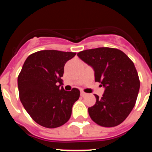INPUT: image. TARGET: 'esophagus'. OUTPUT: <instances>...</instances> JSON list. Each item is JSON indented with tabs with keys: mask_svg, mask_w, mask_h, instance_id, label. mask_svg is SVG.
I'll list each match as a JSON object with an SVG mask.
<instances>
[{
	"mask_svg": "<svg viewBox=\"0 0 152 152\" xmlns=\"http://www.w3.org/2000/svg\"><path fill=\"white\" fill-rule=\"evenodd\" d=\"M87 94H86L84 91H80V96H85Z\"/></svg>",
	"mask_w": 152,
	"mask_h": 152,
	"instance_id": "obj_1",
	"label": "esophagus"
}]
</instances>
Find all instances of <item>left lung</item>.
I'll use <instances>...</instances> for the list:
<instances>
[{"mask_svg":"<svg viewBox=\"0 0 152 152\" xmlns=\"http://www.w3.org/2000/svg\"><path fill=\"white\" fill-rule=\"evenodd\" d=\"M94 71L95 81L105 88L103 96L95 94L96 103L88 108L93 121L103 127L123 123L132 110L140 88L134 63L117 49L101 47L77 53Z\"/></svg>","mask_w":152,"mask_h":152,"instance_id":"left-lung-1","label":"left lung"}]
</instances>
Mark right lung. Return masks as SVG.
<instances>
[{
	"label": "right lung",
	"mask_w": 152,
	"mask_h": 152,
	"mask_svg": "<svg viewBox=\"0 0 152 152\" xmlns=\"http://www.w3.org/2000/svg\"><path fill=\"white\" fill-rule=\"evenodd\" d=\"M75 52L42 50L28 56L18 76L20 99L31 118L40 126L53 129L69 120L80 91H64L61 84L64 64Z\"/></svg>",
	"instance_id": "1"
}]
</instances>
